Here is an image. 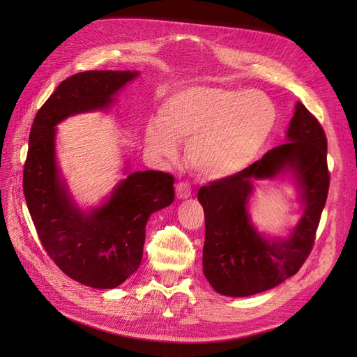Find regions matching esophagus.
<instances>
[{"mask_svg": "<svg viewBox=\"0 0 357 357\" xmlns=\"http://www.w3.org/2000/svg\"><path fill=\"white\" fill-rule=\"evenodd\" d=\"M176 193L178 199H186L190 197V188L188 183H178L176 188Z\"/></svg>", "mask_w": 357, "mask_h": 357, "instance_id": "34e87169", "label": "esophagus"}]
</instances>
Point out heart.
I'll return each instance as SVG.
<instances>
[{
  "mask_svg": "<svg viewBox=\"0 0 357 357\" xmlns=\"http://www.w3.org/2000/svg\"><path fill=\"white\" fill-rule=\"evenodd\" d=\"M277 112L259 91L192 86L162 102L159 121L146 128V144L158 158H177L188 142L186 162L202 178L222 180L250 165L271 137Z\"/></svg>",
  "mask_w": 357,
  "mask_h": 357,
  "instance_id": "1",
  "label": "heart"
}]
</instances>
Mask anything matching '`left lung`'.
I'll use <instances>...</instances> for the list:
<instances>
[{
  "label": "left lung",
  "instance_id": "left-lung-1",
  "mask_svg": "<svg viewBox=\"0 0 357 357\" xmlns=\"http://www.w3.org/2000/svg\"><path fill=\"white\" fill-rule=\"evenodd\" d=\"M284 139L250 167L198 192L205 214L202 271L220 295L244 298L278 286L298 273L314 244L329 190L326 135L298 101ZM266 179H290L298 192L301 215L283 236L259 231L248 211L255 183Z\"/></svg>",
  "mask_w": 357,
  "mask_h": 357
}]
</instances>
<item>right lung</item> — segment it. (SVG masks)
<instances>
[{"instance_id": "add662e5", "label": "right lung", "mask_w": 357, "mask_h": 357, "mask_svg": "<svg viewBox=\"0 0 357 357\" xmlns=\"http://www.w3.org/2000/svg\"><path fill=\"white\" fill-rule=\"evenodd\" d=\"M139 71H84L63 80L38 110L29 134L24 193L40 241L61 271L93 289H114L132 275L143 257L146 225L174 201V177L131 171L98 205L75 201L56 153V126L68 117L110 112L117 95Z\"/></svg>"}]
</instances>
